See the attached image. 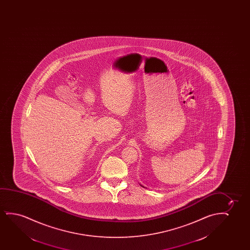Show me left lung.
Instances as JSON below:
<instances>
[{"instance_id": "1", "label": "left lung", "mask_w": 250, "mask_h": 250, "mask_svg": "<svg viewBox=\"0 0 250 250\" xmlns=\"http://www.w3.org/2000/svg\"><path fill=\"white\" fill-rule=\"evenodd\" d=\"M141 186H142V187H144V188H145V187H144V185H140Z\"/></svg>"}]
</instances>
